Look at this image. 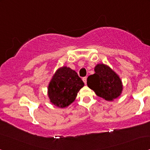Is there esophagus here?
Masks as SVG:
<instances>
[{"label": "esophagus", "mask_w": 150, "mask_h": 150, "mask_svg": "<svg viewBox=\"0 0 150 150\" xmlns=\"http://www.w3.org/2000/svg\"><path fill=\"white\" fill-rule=\"evenodd\" d=\"M83 82H84V83L85 84H87V77H83Z\"/></svg>", "instance_id": "1"}]
</instances>
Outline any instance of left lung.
<instances>
[{"mask_svg": "<svg viewBox=\"0 0 150 150\" xmlns=\"http://www.w3.org/2000/svg\"><path fill=\"white\" fill-rule=\"evenodd\" d=\"M95 74L87 78V86L96 95L106 101H112L120 96L123 91L122 80L110 67L99 63L94 68Z\"/></svg>", "mask_w": 150, "mask_h": 150, "instance_id": "1", "label": "left lung"}]
</instances>
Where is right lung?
<instances>
[{"mask_svg":"<svg viewBox=\"0 0 150 150\" xmlns=\"http://www.w3.org/2000/svg\"><path fill=\"white\" fill-rule=\"evenodd\" d=\"M85 84L74 70L67 66L59 67L48 86L50 102L59 108H66L74 101Z\"/></svg>","mask_w":150,"mask_h":150,"instance_id":"obj_1","label":"right lung"}]
</instances>
